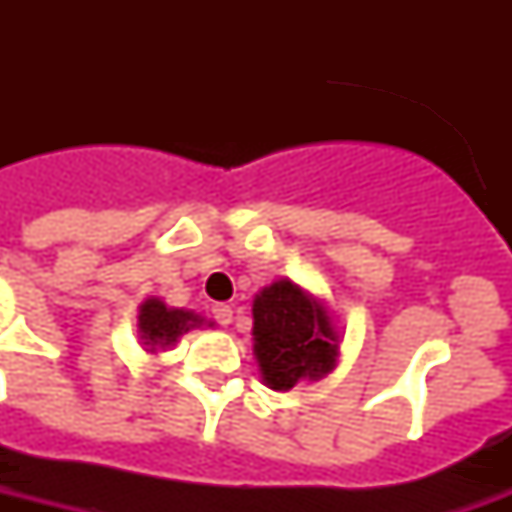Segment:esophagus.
<instances>
[{
    "instance_id": "1",
    "label": "esophagus",
    "mask_w": 512,
    "mask_h": 512,
    "mask_svg": "<svg viewBox=\"0 0 512 512\" xmlns=\"http://www.w3.org/2000/svg\"><path fill=\"white\" fill-rule=\"evenodd\" d=\"M212 319H215L220 327H228V324H231V319H233L231 305H225V303L212 305Z\"/></svg>"
}]
</instances>
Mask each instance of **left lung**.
<instances>
[{
    "instance_id": "1",
    "label": "left lung",
    "mask_w": 512,
    "mask_h": 512,
    "mask_svg": "<svg viewBox=\"0 0 512 512\" xmlns=\"http://www.w3.org/2000/svg\"><path fill=\"white\" fill-rule=\"evenodd\" d=\"M255 356L263 380L273 390L319 380L335 366L337 337L319 300L292 281H276L255 297Z\"/></svg>"
}]
</instances>
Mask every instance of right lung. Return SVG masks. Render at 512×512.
I'll return each mask as SVG.
<instances>
[{
    "instance_id": "1",
    "label": "right lung",
    "mask_w": 512,
    "mask_h": 512,
    "mask_svg": "<svg viewBox=\"0 0 512 512\" xmlns=\"http://www.w3.org/2000/svg\"><path fill=\"white\" fill-rule=\"evenodd\" d=\"M196 324H201L199 316H193L188 311H172L162 300H146V303L140 305V340L151 350H156L159 345L167 348V345H172L177 337L196 327Z\"/></svg>"
}]
</instances>
